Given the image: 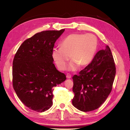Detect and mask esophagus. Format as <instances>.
Segmentation results:
<instances>
[{
    "label": "esophagus",
    "instance_id": "esophagus-1",
    "mask_svg": "<svg viewBox=\"0 0 130 130\" xmlns=\"http://www.w3.org/2000/svg\"><path fill=\"white\" fill-rule=\"evenodd\" d=\"M66 77H67V78H71V77H72V75L69 74V73H67V75H66Z\"/></svg>",
    "mask_w": 130,
    "mask_h": 130
}]
</instances>
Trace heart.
Segmentation results:
<instances>
[{"label":"heart","instance_id":"b5f03b06","mask_svg":"<svg viewBox=\"0 0 130 130\" xmlns=\"http://www.w3.org/2000/svg\"><path fill=\"white\" fill-rule=\"evenodd\" d=\"M98 46V40L95 35L73 33L62 40L61 46L53 49L52 57L61 70L66 69L70 58L72 61L70 63L68 69L74 71L80 66L86 67L91 63L96 52Z\"/></svg>","mask_w":130,"mask_h":130}]
</instances>
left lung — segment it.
<instances>
[{
	"label": "left lung",
	"mask_w": 130,
	"mask_h": 130,
	"mask_svg": "<svg viewBox=\"0 0 130 130\" xmlns=\"http://www.w3.org/2000/svg\"><path fill=\"white\" fill-rule=\"evenodd\" d=\"M116 73L114 58L109 47L98 52L92 61L73 77L74 96L72 104L83 112L100 107L112 89Z\"/></svg>",
	"instance_id": "left-lung-1"
}]
</instances>
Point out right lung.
<instances>
[{"instance_id": "add662e5", "label": "right lung", "mask_w": 130, "mask_h": 130, "mask_svg": "<svg viewBox=\"0 0 130 130\" xmlns=\"http://www.w3.org/2000/svg\"><path fill=\"white\" fill-rule=\"evenodd\" d=\"M43 31L27 38L15 53L12 67V84L25 106L43 112L53 105V88L66 79L56 69L52 52L55 43L64 31Z\"/></svg>"}]
</instances>
